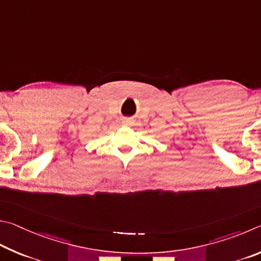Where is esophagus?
<instances>
[{"label":"esophagus","instance_id":"34e87169","mask_svg":"<svg viewBox=\"0 0 261 261\" xmlns=\"http://www.w3.org/2000/svg\"><path fill=\"white\" fill-rule=\"evenodd\" d=\"M132 123H133V121H132L130 119H123V120H122L123 126H132Z\"/></svg>","mask_w":261,"mask_h":261}]
</instances>
